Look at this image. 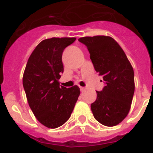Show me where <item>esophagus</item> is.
<instances>
[{
  "label": "esophagus",
  "mask_w": 153,
  "mask_h": 153,
  "mask_svg": "<svg viewBox=\"0 0 153 153\" xmlns=\"http://www.w3.org/2000/svg\"><path fill=\"white\" fill-rule=\"evenodd\" d=\"M85 90H86V88H85V87L80 86V91H81L82 92H83V91H85Z\"/></svg>",
  "instance_id": "esophagus-1"
}]
</instances>
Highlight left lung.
<instances>
[{
  "mask_svg": "<svg viewBox=\"0 0 153 153\" xmlns=\"http://www.w3.org/2000/svg\"><path fill=\"white\" fill-rule=\"evenodd\" d=\"M79 41L86 45L94 69L105 82L103 90L96 91L97 99L91 105L94 117L103 126H117L130 110L135 90L133 67L112 37L86 36Z\"/></svg>",
  "mask_w": 153,
  "mask_h": 153,
  "instance_id": "8db88e82",
  "label": "left lung"
}]
</instances>
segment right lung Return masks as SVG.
<instances>
[{"instance_id":"add662e5","label":"right lung","mask_w":153,"mask_h":153,"mask_svg":"<svg viewBox=\"0 0 153 153\" xmlns=\"http://www.w3.org/2000/svg\"><path fill=\"white\" fill-rule=\"evenodd\" d=\"M74 37L44 39L30 55L23 75V86L32 113L48 128L62 126L70 118L80 89L59 86L63 72L62 51L74 43Z\"/></svg>"}]
</instances>
